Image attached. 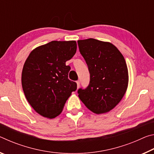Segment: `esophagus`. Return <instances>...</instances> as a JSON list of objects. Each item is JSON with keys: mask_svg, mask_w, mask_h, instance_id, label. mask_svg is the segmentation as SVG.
Returning <instances> with one entry per match:
<instances>
[{"mask_svg": "<svg viewBox=\"0 0 154 154\" xmlns=\"http://www.w3.org/2000/svg\"><path fill=\"white\" fill-rule=\"evenodd\" d=\"M76 82H77V88H79L80 86V81L78 80Z\"/></svg>", "mask_w": 154, "mask_h": 154, "instance_id": "1", "label": "esophagus"}]
</instances>
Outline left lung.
<instances>
[{
  "label": "left lung",
  "mask_w": 154,
  "mask_h": 154,
  "mask_svg": "<svg viewBox=\"0 0 154 154\" xmlns=\"http://www.w3.org/2000/svg\"><path fill=\"white\" fill-rule=\"evenodd\" d=\"M88 65L89 85L77 91L81 100L96 114L108 112L126 93L128 72L124 56L113 44L94 38L77 41Z\"/></svg>",
  "instance_id": "left-lung-1"
}]
</instances>
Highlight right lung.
Returning <instances> with one entry per match:
<instances>
[{"instance_id": "right-lung-1", "label": "right lung", "mask_w": 154, "mask_h": 154, "mask_svg": "<svg viewBox=\"0 0 154 154\" xmlns=\"http://www.w3.org/2000/svg\"><path fill=\"white\" fill-rule=\"evenodd\" d=\"M76 51V41H53L34 49L26 60L22 73L23 90L30 105L42 116H58L77 90L76 82L68 78L71 67L66 65Z\"/></svg>"}]
</instances>
